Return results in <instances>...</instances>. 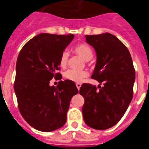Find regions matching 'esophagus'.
<instances>
[{
  "instance_id": "esophagus-1",
  "label": "esophagus",
  "mask_w": 149,
  "mask_h": 149,
  "mask_svg": "<svg viewBox=\"0 0 149 149\" xmlns=\"http://www.w3.org/2000/svg\"><path fill=\"white\" fill-rule=\"evenodd\" d=\"M76 87H77V88H78V89H80V88H81V84H79V83H77V84H76Z\"/></svg>"
}]
</instances>
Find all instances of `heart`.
Segmentation results:
<instances>
[{"label": "heart", "instance_id": "heart-1", "mask_svg": "<svg viewBox=\"0 0 149 149\" xmlns=\"http://www.w3.org/2000/svg\"><path fill=\"white\" fill-rule=\"evenodd\" d=\"M73 51L80 55L86 61L91 60L93 57V51L88 45L86 43H81L76 45L73 47ZM69 52L68 50H63L59 58V64L62 68H65L67 65L69 59ZM88 73L86 70H76L73 69H68L64 73V77L66 79L71 81L79 83L81 82L84 79L88 77Z\"/></svg>", "mask_w": 149, "mask_h": 149}]
</instances>
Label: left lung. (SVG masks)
Here are the masks:
<instances>
[{
    "label": "left lung",
    "mask_w": 149,
    "mask_h": 149,
    "mask_svg": "<svg viewBox=\"0 0 149 149\" xmlns=\"http://www.w3.org/2000/svg\"><path fill=\"white\" fill-rule=\"evenodd\" d=\"M86 37L97 52L91 79L100 84L98 88L90 84L81 86L79 93L85 100L84 120L92 128L106 130L120 120L131 102L135 68L129 50L115 35L104 33Z\"/></svg>",
    "instance_id": "obj_1"
}]
</instances>
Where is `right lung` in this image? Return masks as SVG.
I'll return each mask as SVG.
<instances>
[{"label": "right lung", "instance_id": "add662e5", "mask_svg": "<svg viewBox=\"0 0 149 149\" xmlns=\"http://www.w3.org/2000/svg\"><path fill=\"white\" fill-rule=\"evenodd\" d=\"M73 34L42 33L24 45L16 66L14 91L21 115L31 127L50 132L63 127L72 97L79 91L74 82L61 81L59 58ZM54 77L60 81L50 87Z\"/></svg>", "mask_w": 149, "mask_h": 149}]
</instances>
